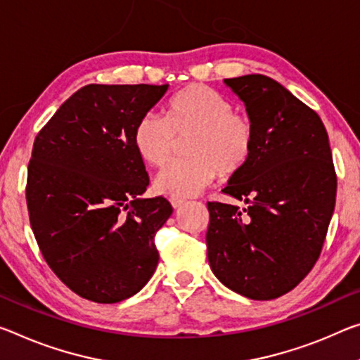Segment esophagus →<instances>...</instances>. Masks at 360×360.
<instances>
[{"mask_svg":"<svg viewBox=\"0 0 360 360\" xmlns=\"http://www.w3.org/2000/svg\"><path fill=\"white\" fill-rule=\"evenodd\" d=\"M169 202H171V205H173V208H179L186 203L184 198H174V197H171Z\"/></svg>","mask_w":360,"mask_h":360,"instance_id":"esophagus-1","label":"esophagus"}]
</instances>
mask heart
I'll return each mask as SVG.
<instances>
[{
	"label": "heart",
	"mask_w": 360,
	"mask_h": 360,
	"mask_svg": "<svg viewBox=\"0 0 360 360\" xmlns=\"http://www.w3.org/2000/svg\"><path fill=\"white\" fill-rule=\"evenodd\" d=\"M189 138L191 158L171 162L157 174L153 187L163 195H195L216 179L232 178L248 167L258 142V127L248 112L233 108L224 94L193 83L165 101L162 118L141 117L131 144L142 162L162 167L173 155L178 139Z\"/></svg>",
	"instance_id": "1"
}]
</instances>
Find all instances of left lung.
Wrapping results in <instances>:
<instances>
[{
  "instance_id": "8db88e82",
  "label": "left lung",
  "mask_w": 360,
  "mask_h": 360,
  "mask_svg": "<svg viewBox=\"0 0 360 360\" xmlns=\"http://www.w3.org/2000/svg\"><path fill=\"white\" fill-rule=\"evenodd\" d=\"M258 127L248 167L208 202V261L214 276L252 300L293 290L321 256L336 200V173L321 117L264 75L226 78Z\"/></svg>"
}]
</instances>
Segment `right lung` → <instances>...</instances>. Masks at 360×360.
<instances>
[{"label": "right lung", "instance_id": "1", "mask_svg": "<svg viewBox=\"0 0 360 360\" xmlns=\"http://www.w3.org/2000/svg\"><path fill=\"white\" fill-rule=\"evenodd\" d=\"M167 89L88 84L33 142L25 186L33 236L56 276L84 300L118 303L155 272V236L173 207L165 197L139 198L149 178L131 133Z\"/></svg>", "mask_w": 360, "mask_h": 360}]
</instances>
